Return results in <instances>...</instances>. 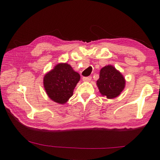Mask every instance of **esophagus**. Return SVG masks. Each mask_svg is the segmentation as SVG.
I'll use <instances>...</instances> for the list:
<instances>
[{
	"instance_id": "obj_1",
	"label": "esophagus",
	"mask_w": 160,
	"mask_h": 160,
	"mask_svg": "<svg viewBox=\"0 0 160 160\" xmlns=\"http://www.w3.org/2000/svg\"><path fill=\"white\" fill-rule=\"evenodd\" d=\"M92 80V77L91 76H89V77H83L82 78V80L84 82H89V81H90Z\"/></svg>"
}]
</instances>
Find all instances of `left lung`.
<instances>
[{
    "label": "left lung",
    "instance_id": "left-lung-1",
    "mask_svg": "<svg viewBox=\"0 0 160 160\" xmlns=\"http://www.w3.org/2000/svg\"><path fill=\"white\" fill-rule=\"evenodd\" d=\"M125 82V79L120 72L112 66H107L100 70L97 85L103 96L112 99L118 97L123 91Z\"/></svg>",
    "mask_w": 160,
    "mask_h": 160
}]
</instances>
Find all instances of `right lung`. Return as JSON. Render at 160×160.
<instances>
[{
	"instance_id": "obj_1",
	"label": "right lung",
	"mask_w": 160,
	"mask_h": 160,
	"mask_svg": "<svg viewBox=\"0 0 160 160\" xmlns=\"http://www.w3.org/2000/svg\"><path fill=\"white\" fill-rule=\"evenodd\" d=\"M80 79V75L70 65L59 63L46 74L44 86L51 99L58 104H65L72 97Z\"/></svg>"
}]
</instances>
